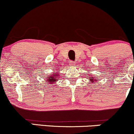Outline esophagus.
I'll return each instance as SVG.
<instances>
[{
    "label": "esophagus",
    "instance_id": "esophagus-1",
    "mask_svg": "<svg viewBox=\"0 0 134 134\" xmlns=\"http://www.w3.org/2000/svg\"><path fill=\"white\" fill-rule=\"evenodd\" d=\"M69 63H70V65H74L75 64V62H74V61H70V62H69Z\"/></svg>",
    "mask_w": 134,
    "mask_h": 134
}]
</instances>
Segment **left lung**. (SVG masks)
<instances>
[{"label":"left lung","instance_id":"left-lung-1","mask_svg":"<svg viewBox=\"0 0 134 134\" xmlns=\"http://www.w3.org/2000/svg\"><path fill=\"white\" fill-rule=\"evenodd\" d=\"M93 77H90V81H92L91 82H94V81H93ZM96 79H95L94 81H96Z\"/></svg>","mask_w":134,"mask_h":134}]
</instances>
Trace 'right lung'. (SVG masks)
I'll list each match as a JSON object with an SVG mask.
<instances>
[{"instance_id":"obj_1","label":"right lung","mask_w":134,"mask_h":134,"mask_svg":"<svg viewBox=\"0 0 134 134\" xmlns=\"http://www.w3.org/2000/svg\"><path fill=\"white\" fill-rule=\"evenodd\" d=\"M57 77H59V75H58L57 74L53 73V74L50 75V76L48 77H47V81H48V82H49L50 84H55L56 82L57 81H58V79Z\"/></svg>"}]
</instances>
